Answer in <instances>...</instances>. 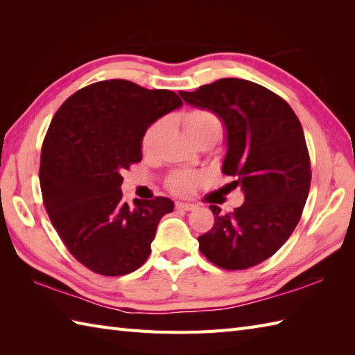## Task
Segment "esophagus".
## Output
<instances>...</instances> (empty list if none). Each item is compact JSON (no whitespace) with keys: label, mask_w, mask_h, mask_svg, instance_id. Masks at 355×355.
I'll use <instances>...</instances> for the list:
<instances>
[{"label":"esophagus","mask_w":355,"mask_h":355,"mask_svg":"<svg viewBox=\"0 0 355 355\" xmlns=\"http://www.w3.org/2000/svg\"><path fill=\"white\" fill-rule=\"evenodd\" d=\"M175 207H177V209H182V210H193L197 206L192 205V202H182V201H178L177 205H175Z\"/></svg>","instance_id":"1"}]
</instances>
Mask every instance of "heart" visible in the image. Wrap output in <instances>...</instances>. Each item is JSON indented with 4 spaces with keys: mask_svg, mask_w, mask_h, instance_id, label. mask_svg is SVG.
Segmentation results:
<instances>
[{
    "mask_svg": "<svg viewBox=\"0 0 355 355\" xmlns=\"http://www.w3.org/2000/svg\"><path fill=\"white\" fill-rule=\"evenodd\" d=\"M160 123H153L145 131L141 137V150L143 153H149L153 149L154 143L157 140V135L160 132ZM183 128L184 132L189 140L201 137V135H214V137H220L221 134V122L214 112L207 110H192L186 112L183 117ZM198 183V177L193 175L191 172H178L173 173L169 180V187L177 193H187L191 192Z\"/></svg>",
    "mask_w": 355,
    "mask_h": 355,
    "instance_id": "obj_1",
    "label": "heart"
}]
</instances>
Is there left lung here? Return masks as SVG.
Wrapping results in <instances>:
<instances>
[{"mask_svg":"<svg viewBox=\"0 0 355 355\" xmlns=\"http://www.w3.org/2000/svg\"><path fill=\"white\" fill-rule=\"evenodd\" d=\"M180 96L223 122L221 171L244 193L230 214L209 206L215 224L198 236L200 250L225 270L253 267L285 244L302 215L311 182L302 125L284 99L250 80L220 79Z\"/></svg>","mask_w":355,"mask_h":355,"instance_id":"1","label":"left lung"}]
</instances>
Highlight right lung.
<instances>
[{"instance_id": "right-lung-1", "label": "right lung", "mask_w": 355, "mask_h": 355, "mask_svg": "<svg viewBox=\"0 0 355 355\" xmlns=\"http://www.w3.org/2000/svg\"><path fill=\"white\" fill-rule=\"evenodd\" d=\"M169 89L123 79L96 82L69 97L53 117L41 153L45 210L69 252L94 273L122 276L148 259L164 197L122 200V172L141 160L148 128L180 108Z\"/></svg>"}]
</instances>
